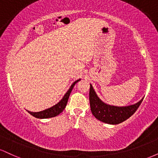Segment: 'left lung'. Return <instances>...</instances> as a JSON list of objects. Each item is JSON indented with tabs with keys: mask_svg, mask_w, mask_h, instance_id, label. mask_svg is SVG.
<instances>
[{
	"mask_svg": "<svg viewBox=\"0 0 158 158\" xmlns=\"http://www.w3.org/2000/svg\"><path fill=\"white\" fill-rule=\"evenodd\" d=\"M89 99L90 110L94 117L101 122L108 124L117 125L131 117L143 102V98L139 102L127 106H110L104 102L97 96L93 86L90 84Z\"/></svg>",
	"mask_w": 158,
	"mask_h": 158,
	"instance_id": "8db88e82",
	"label": "left lung"
}]
</instances>
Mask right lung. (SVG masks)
I'll use <instances>...</instances> for the list:
<instances>
[{
  "instance_id": "1",
  "label": "right lung",
  "mask_w": 158,
  "mask_h": 158,
  "mask_svg": "<svg viewBox=\"0 0 158 158\" xmlns=\"http://www.w3.org/2000/svg\"><path fill=\"white\" fill-rule=\"evenodd\" d=\"M80 80L81 79H79L74 81L73 84L71 85V86L70 87V88H69L68 91L66 92V94H64V97H62V99H61V100L57 103V104H56L55 106L39 112H32V111H30V110H27L28 111V113L31 114L32 116H33V117H35L36 118H39V119H47V118H51V117H56V116L59 115V114H61V112L64 110L65 107L67 106V103H68V98L70 97V94L71 93L72 90H73L74 85Z\"/></svg>"
}]
</instances>
